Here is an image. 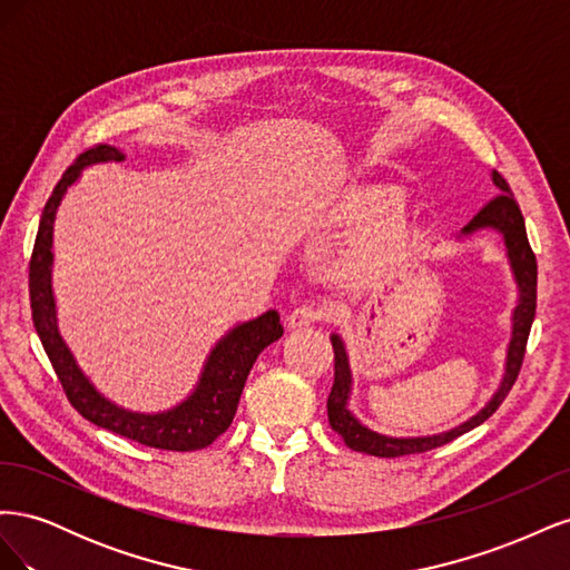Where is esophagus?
<instances>
[{"mask_svg":"<svg viewBox=\"0 0 570 570\" xmlns=\"http://www.w3.org/2000/svg\"><path fill=\"white\" fill-rule=\"evenodd\" d=\"M325 318V308L316 304H302L287 316V327H308Z\"/></svg>","mask_w":570,"mask_h":570,"instance_id":"esophagus-1","label":"esophagus"}]
</instances>
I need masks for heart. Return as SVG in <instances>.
<instances>
[{"label":"heart","mask_w":570,"mask_h":570,"mask_svg":"<svg viewBox=\"0 0 570 570\" xmlns=\"http://www.w3.org/2000/svg\"><path fill=\"white\" fill-rule=\"evenodd\" d=\"M402 204H404V199L396 193L375 189V193L354 197L347 204V209H344V218L354 223V226L373 228V226H381V223L390 220L396 212L402 209ZM396 247H400V230L387 228L383 235H377L366 247H361L354 254L352 266L361 275H373L390 262V256Z\"/></svg>","instance_id":"obj_1"}]
</instances>
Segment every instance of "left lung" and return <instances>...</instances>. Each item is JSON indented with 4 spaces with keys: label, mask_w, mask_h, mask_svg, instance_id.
<instances>
[{
    "label": "left lung",
    "mask_w": 570,
    "mask_h": 570,
    "mask_svg": "<svg viewBox=\"0 0 570 570\" xmlns=\"http://www.w3.org/2000/svg\"><path fill=\"white\" fill-rule=\"evenodd\" d=\"M492 183L497 185L499 195L482 206V209L469 220V226H463L461 235H471L485 228L502 233L513 278H515V285H519V304H515L513 318H511L513 331H511V342L507 352V371L502 377V385H499V390L492 394V400L485 404V409H480L473 419L452 430H446V433L430 435V438H387L381 433H373V430L366 425H361L354 413L347 409L350 392H352L350 361H347V352H344L342 337L331 335L333 352H335V381H333L331 394H327V421H331V428L344 440V444H347L350 450L364 452L371 456H383V459L435 450V446L452 442L459 435L478 428L480 423H485L499 409V404L507 400L515 377H519L523 356H525L530 325L534 318V306H538V262H534V254L528 243L521 206L513 199L509 183L499 176L497 170L492 174Z\"/></svg>",
    "instance_id": "1"
}]
</instances>
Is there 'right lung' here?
Segmentation results:
<instances>
[{"label":"right lung","instance_id":"obj_1","mask_svg":"<svg viewBox=\"0 0 570 570\" xmlns=\"http://www.w3.org/2000/svg\"><path fill=\"white\" fill-rule=\"evenodd\" d=\"M124 151L109 145H97L85 149L76 164L66 170L57 183L55 193L47 199L36 237V247L30 256L28 287H30V312L36 331L42 340V347L51 361L59 383L68 396V402L90 423L111 430V433L140 442L154 450L168 452H195L209 446L218 435L230 428L239 404L247 375L256 356L262 354L271 342L283 337V325L278 312H266L254 321L239 323L233 331L218 340L206 358L199 383L193 394L180 404L157 413L130 411L114 404L105 394H99L95 385L78 368L73 354L68 352L66 342L59 335L55 297H51V233H55V216L59 204L85 166L101 161H124Z\"/></svg>","mask_w":570,"mask_h":570}]
</instances>
